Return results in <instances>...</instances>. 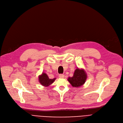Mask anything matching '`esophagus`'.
Masks as SVG:
<instances>
[{"label": "esophagus", "mask_w": 123, "mask_h": 123, "mask_svg": "<svg viewBox=\"0 0 123 123\" xmlns=\"http://www.w3.org/2000/svg\"><path fill=\"white\" fill-rule=\"evenodd\" d=\"M59 78H63L64 77V75L63 74H60L59 75Z\"/></svg>", "instance_id": "34e87169"}]
</instances>
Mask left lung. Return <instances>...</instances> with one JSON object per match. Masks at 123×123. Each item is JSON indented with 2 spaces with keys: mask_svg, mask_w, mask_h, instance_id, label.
Instances as JSON below:
<instances>
[{
  "mask_svg": "<svg viewBox=\"0 0 123 123\" xmlns=\"http://www.w3.org/2000/svg\"><path fill=\"white\" fill-rule=\"evenodd\" d=\"M87 77V74L84 70L77 68L75 71L73 76L69 77L68 81L73 87H79L85 83Z\"/></svg>",
  "mask_w": 123,
  "mask_h": 123,
  "instance_id": "8db88e82",
  "label": "left lung"
}]
</instances>
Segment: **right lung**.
<instances>
[{
    "mask_svg": "<svg viewBox=\"0 0 123 123\" xmlns=\"http://www.w3.org/2000/svg\"><path fill=\"white\" fill-rule=\"evenodd\" d=\"M56 78L54 79H49L48 76L46 73H42V75L39 76V81L42 86L45 87H47L52 84Z\"/></svg>",
    "mask_w": 123,
    "mask_h": 123,
    "instance_id": "add662e5",
    "label": "right lung"
}]
</instances>
